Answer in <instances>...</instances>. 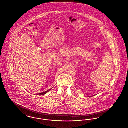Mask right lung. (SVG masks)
Returning a JSON list of instances; mask_svg holds the SVG:
<instances>
[{"label":"right lung","mask_w":128,"mask_h":128,"mask_svg":"<svg viewBox=\"0 0 128 128\" xmlns=\"http://www.w3.org/2000/svg\"><path fill=\"white\" fill-rule=\"evenodd\" d=\"M50 90H48V91H46L44 92H42V93H41V94H46V93H47L48 92H49V91H50Z\"/></svg>","instance_id":"add662e5"}]
</instances>
